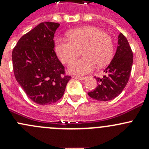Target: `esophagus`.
<instances>
[{
	"label": "esophagus",
	"instance_id": "obj_1",
	"mask_svg": "<svg viewBox=\"0 0 149 149\" xmlns=\"http://www.w3.org/2000/svg\"><path fill=\"white\" fill-rule=\"evenodd\" d=\"M75 78H76V79H79V80H81V81L85 80V79H86V76H75Z\"/></svg>",
	"mask_w": 149,
	"mask_h": 149
}]
</instances>
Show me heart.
<instances>
[{"instance_id": "b5f03b06", "label": "heart", "mask_w": 149, "mask_h": 149, "mask_svg": "<svg viewBox=\"0 0 149 149\" xmlns=\"http://www.w3.org/2000/svg\"><path fill=\"white\" fill-rule=\"evenodd\" d=\"M68 40L59 38L55 41L57 55L63 63H69L77 58L82 49L83 57L72 62L68 71L76 75H84L95 69L96 66L106 65L113 53L110 36L95 26L74 29L67 34Z\"/></svg>"}]
</instances>
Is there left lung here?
Wrapping results in <instances>:
<instances>
[{
  "label": "left lung",
  "instance_id": "1",
  "mask_svg": "<svg viewBox=\"0 0 149 149\" xmlns=\"http://www.w3.org/2000/svg\"><path fill=\"white\" fill-rule=\"evenodd\" d=\"M133 55L126 37L118 36L116 52L109 65L104 70L106 75L96 78L98 86L88 93L91 98L98 101H109L118 97L128 82L133 65Z\"/></svg>",
  "mask_w": 149,
  "mask_h": 149
}]
</instances>
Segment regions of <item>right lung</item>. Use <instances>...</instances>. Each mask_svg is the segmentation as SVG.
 I'll use <instances>...</instances> for the list:
<instances>
[{"label": "right lung", "mask_w": 149, "mask_h": 149, "mask_svg": "<svg viewBox=\"0 0 149 149\" xmlns=\"http://www.w3.org/2000/svg\"><path fill=\"white\" fill-rule=\"evenodd\" d=\"M59 26L42 22L22 36L12 52L15 78L29 98L38 104L58 101L71 79L54 50V34Z\"/></svg>", "instance_id": "right-lung-1"}]
</instances>
